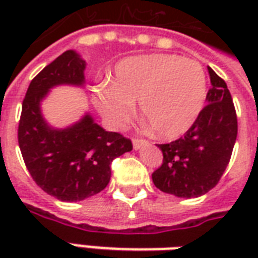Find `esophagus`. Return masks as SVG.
Listing matches in <instances>:
<instances>
[{"mask_svg":"<svg viewBox=\"0 0 258 258\" xmlns=\"http://www.w3.org/2000/svg\"><path fill=\"white\" fill-rule=\"evenodd\" d=\"M146 144H148V141L145 140H140V138H135V140H133V148H134L135 151L141 149V148H142V146H145Z\"/></svg>","mask_w":258,"mask_h":258,"instance_id":"34e87169","label":"esophagus"}]
</instances>
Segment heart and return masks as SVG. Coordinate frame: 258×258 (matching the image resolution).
<instances>
[{
    "mask_svg": "<svg viewBox=\"0 0 258 258\" xmlns=\"http://www.w3.org/2000/svg\"><path fill=\"white\" fill-rule=\"evenodd\" d=\"M207 94L205 70L194 59L151 53L121 59L114 64L112 83L94 94L98 112L112 128H121L138 102L153 133L177 138L195 124Z\"/></svg>",
    "mask_w": 258,
    "mask_h": 258,
    "instance_id": "b5f03b06",
    "label": "heart"
}]
</instances>
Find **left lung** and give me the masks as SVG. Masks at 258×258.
Returning a JSON list of instances; mask_svg holds the SVG:
<instances>
[{
  "mask_svg": "<svg viewBox=\"0 0 258 258\" xmlns=\"http://www.w3.org/2000/svg\"><path fill=\"white\" fill-rule=\"evenodd\" d=\"M211 88L184 137L157 145L163 164L152 174L156 188L177 198H199L213 189L225 171L238 135V120L227 84L211 68Z\"/></svg>",
  "mask_w": 258,
  "mask_h": 258,
  "instance_id": "1",
  "label": "left lung"
}]
</instances>
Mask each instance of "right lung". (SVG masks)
Instances as JSON below:
<instances>
[{
	"label": "right lung",
	"mask_w": 258,
	"mask_h": 258,
	"mask_svg": "<svg viewBox=\"0 0 258 258\" xmlns=\"http://www.w3.org/2000/svg\"><path fill=\"white\" fill-rule=\"evenodd\" d=\"M85 60L69 49L31 80L20 116L18 140L29 173L44 192L80 202L106 188L113 159L133 149L131 141L102 128L90 112L64 128L48 123L41 103L59 85L83 88Z\"/></svg>",
	"instance_id": "add662e5"
}]
</instances>
